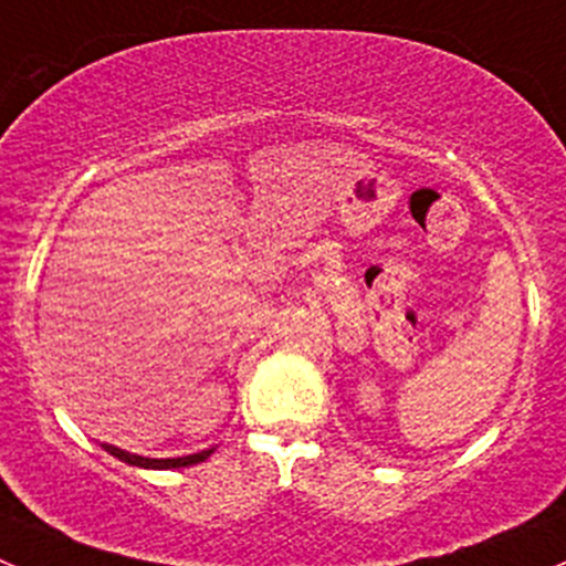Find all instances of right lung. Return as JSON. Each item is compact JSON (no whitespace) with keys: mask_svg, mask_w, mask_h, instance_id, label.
<instances>
[{"mask_svg":"<svg viewBox=\"0 0 566 566\" xmlns=\"http://www.w3.org/2000/svg\"><path fill=\"white\" fill-rule=\"evenodd\" d=\"M102 448H105L113 459L125 461V464H130V467H144V470H180V467L199 464V461H206L208 455L213 453V448H211V450H202V453L180 455V459H144V455L127 453V450H118V448H113V444H102Z\"/></svg>","mask_w":566,"mask_h":566,"instance_id":"1","label":"right lung"}]
</instances>
